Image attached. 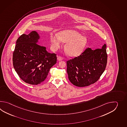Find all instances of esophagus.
Wrapping results in <instances>:
<instances>
[{
  "label": "esophagus",
  "mask_w": 127,
  "mask_h": 127,
  "mask_svg": "<svg viewBox=\"0 0 127 127\" xmlns=\"http://www.w3.org/2000/svg\"><path fill=\"white\" fill-rule=\"evenodd\" d=\"M57 60L59 61H62L63 60V58L62 57H60V56H57Z\"/></svg>",
  "instance_id": "34e87169"
}]
</instances>
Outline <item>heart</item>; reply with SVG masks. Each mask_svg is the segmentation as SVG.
<instances>
[{"mask_svg": "<svg viewBox=\"0 0 127 127\" xmlns=\"http://www.w3.org/2000/svg\"><path fill=\"white\" fill-rule=\"evenodd\" d=\"M52 48L54 51L60 49L62 42L66 44L64 50L69 56L77 57L83 52L88 40L86 37L82 36L78 31L73 30H65L58 34L52 35L50 37Z\"/></svg>", "mask_w": 127, "mask_h": 127, "instance_id": "heart-1", "label": "heart"}]
</instances>
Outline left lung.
<instances>
[{"label": "left lung", "mask_w": 127, "mask_h": 127, "mask_svg": "<svg viewBox=\"0 0 127 127\" xmlns=\"http://www.w3.org/2000/svg\"><path fill=\"white\" fill-rule=\"evenodd\" d=\"M106 45L101 49H87L78 57L67 62L68 78L76 86H89L98 80L107 63Z\"/></svg>", "instance_id": "1"}]
</instances>
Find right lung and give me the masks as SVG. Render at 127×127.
I'll return each instance as SVG.
<instances>
[{
	"label": "right lung",
	"mask_w": 127,
	"mask_h": 127,
	"mask_svg": "<svg viewBox=\"0 0 127 127\" xmlns=\"http://www.w3.org/2000/svg\"><path fill=\"white\" fill-rule=\"evenodd\" d=\"M40 35L35 31L23 34L17 40L13 55L14 68L22 80L37 85L46 79L50 69L57 63L56 54L38 45Z\"/></svg>",
	"instance_id": "1"
}]
</instances>
